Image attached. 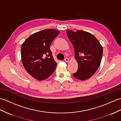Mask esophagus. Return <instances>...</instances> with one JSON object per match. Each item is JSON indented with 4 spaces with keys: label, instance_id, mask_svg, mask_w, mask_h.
I'll list each match as a JSON object with an SVG mask.
<instances>
[{
    "label": "esophagus",
    "instance_id": "1",
    "mask_svg": "<svg viewBox=\"0 0 121 121\" xmlns=\"http://www.w3.org/2000/svg\"><path fill=\"white\" fill-rule=\"evenodd\" d=\"M64 61L66 62H68L69 61V59L67 58H65V59H64Z\"/></svg>",
    "mask_w": 121,
    "mask_h": 121
}]
</instances>
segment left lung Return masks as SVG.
Here are the masks:
<instances>
[{
    "instance_id": "obj_1",
    "label": "left lung",
    "mask_w": 121,
    "mask_h": 121,
    "mask_svg": "<svg viewBox=\"0 0 121 121\" xmlns=\"http://www.w3.org/2000/svg\"><path fill=\"white\" fill-rule=\"evenodd\" d=\"M67 36L74 48L78 70L73 76L80 80L89 79L100 66L103 49L99 40L91 33L82 30L66 31Z\"/></svg>"
}]
</instances>
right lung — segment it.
Listing matches in <instances>:
<instances>
[{
  "label": "right lung",
  "mask_w": 121,
  "mask_h": 121,
  "mask_svg": "<svg viewBox=\"0 0 121 121\" xmlns=\"http://www.w3.org/2000/svg\"><path fill=\"white\" fill-rule=\"evenodd\" d=\"M59 34L58 30L45 29L31 35L22 43V63L33 78L43 80L54 72L57 63L52 57L50 46Z\"/></svg>",
  "instance_id": "obj_1"
}]
</instances>
